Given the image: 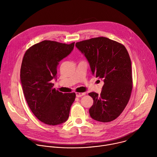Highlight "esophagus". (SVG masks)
<instances>
[{
  "instance_id": "esophagus-1",
  "label": "esophagus",
  "mask_w": 157,
  "mask_h": 157,
  "mask_svg": "<svg viewBox=\"0 0 157 157\" xmlns=\"http://www.w3.org/2000/svg\"><path fill=\"white\" fill-rule=\"evenodd\" d=\"M85 94H86L85 93H76V97H78V98H80V97H81V96H84Z\"/></svg>"
}]
</instances>
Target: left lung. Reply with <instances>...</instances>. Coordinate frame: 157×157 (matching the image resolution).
I'll return each instance as SVG.
<instances>
[{
    "label": "left lung",
    "mask_w": 157,
    "mask_h": 157,
    "mask_svg": "<svg viewBox=\"0 0 157 157\" xmlns=\"http://www.w3.org/2000/svg\"><path fill=\"white\" fill-rule=\"evenodd\" d=\"M76 47L87 59L92 75L104 83L100 96L89 93L94 101L90 116L101 122L114 121L126 107L132 90L128 52L123 44L102 36L77 42Z\"/></svg>",
    "instance_id": "left-lung-1"
}]
</instances>
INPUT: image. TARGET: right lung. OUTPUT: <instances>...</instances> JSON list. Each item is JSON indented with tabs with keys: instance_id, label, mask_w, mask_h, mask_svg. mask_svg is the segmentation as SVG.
I'll return each instance as SVG.
<instances>
[{
	"instance_id": "1",
	"label": "right lung",
	"mask_w": 157,
	"mask_h": 157,
	"mask_svg": "<svg viewBox=\"0 0 157 157\" xmlns=\"http://www.w3.org/2000/svg\"><path fill=\"white\" fill-rule=\"evenodd\" d=\"M70 44L44 40L25 52L20 69V81L26 101L35 117L41 122L56 125L69 117L76 94H63L53 88L56 79L59 62L73 51Z\"/></svg>"
}]
</instances>
